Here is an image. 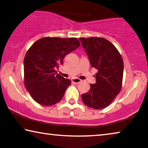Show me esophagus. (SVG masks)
Segmentation results:
<instances>
[{
    "instance_id": "esophagus-1",
    "label": "esophagus",
    "mask_w": 148,
    "mask_h": 148,
    "mask_svg": "<svg viewBox=\"0 0 148 148\" xmlns=\"http://www.w3.org/2000/svg\"><path fill=\"white\" fill-rule=\"evenodd\" d=\"M72 81L75 84H78L81 82V80L79 79V78H72Z\"/></svg>"
}]
</instances>
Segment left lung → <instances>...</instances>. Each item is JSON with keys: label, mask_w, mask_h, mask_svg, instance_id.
<instances>
[{"label": "left lung", "mask_w": 148, "mask_h": 148, "mask_svg": "<svg viewBox=\"0 0 148 148\" xmlns=\"http://www.w3.org/2000/svg\"><path fill=\"white\" fill-rule=\"evenodd\" d=\"M90 66L97 70L96 83L82 95L83 103L93 109H103L113 101L121 90L123 77V58L114 45L103 38H80Z\"/></svg>", "instance_id": "obj_1"}]
</instances>
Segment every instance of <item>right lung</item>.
Wrapping results in <instances>:
<instances>
[{
	"label": "right lung",
	"mask_w": 148,
	"mask_h": 148,
	"mask_svg": "<svg viewBox=\"0 0 148 148\" xmlns=\"http://www.w3.org/2000/svg\"><path fill=\"white\" fill-rule=\"evenodd\" d=\"M80 46L76 38L45 37L36 41L23 60L24 84L33 99L51 106L60 101L71 81L58 74L63 60Z\"/></svg>",
	"instance_id": "obj_1"
}]
</instances>
